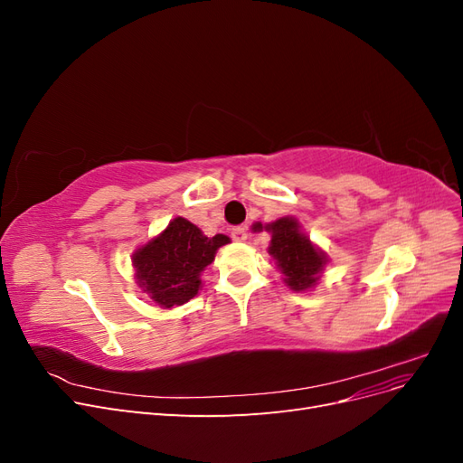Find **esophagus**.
I'll use <instances>...</instances> for the list:
<instances>
[{
  "instance_id": "obj_1",
  "label": "esophagus",
  "mask_w": 463,
  "mask_h": 463,
  "mask_svg": "<svg viewBox=\"0 0 463 463\" xmlns=\"http://www.w3.org/2000/svg\"><path fill=\"white\" fill-rule=\"evenodd\" d=\"M232 237L235 241H245L247 240V228H243V226L232 228Z\"/></svg>"
}]
</instances>
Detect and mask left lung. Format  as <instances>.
<instances>
[{
	"mask_svg": "<svg viewBox=\"0 0 463 463\" xmlns=\"http://www.w3.org/2000/svg\"><path fill=\"white\" fill-rule=\"evenodd\" d=\"M266 230L272 232L269 250L278 260L279 270L286 276L284 282L296 291L313 288L320 270L325 269L326 259L299 232L298 220L279 218L274 223H269Z\"/></svg>",
	"mask_w": 463,
	"mask_h": 463,
	"instance_id": "left-lung-1",
	"label": "left lung"
}]
</instances>
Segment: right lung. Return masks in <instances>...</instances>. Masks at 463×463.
Segmentation results:
<instances>
[{
	"label": "right lung",
	"instance_id": "1",
	"mask_svg": "<svg viewBox=\"0 0 463 463\" xmlns=\"http://www.w3.org/2000/svg\"><path fill=\"white\" fill-rule=\"evenodd\" d=\"M230 237H206L185 218H175L156 240L133 255L138 286L160 307L172 309L199 293L201 272L214 260L218 247Z\"/></svg>",
	"mask_w": 463,
	"mask_h": 463
}]
</instances>
